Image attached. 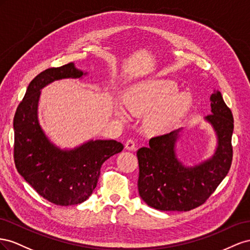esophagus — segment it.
<instances>
[{"instance_id":"1","label":"esophagus","mask_w":250,"mask_h":250,"mask_svg":"<svg viewBox=\"0 0 250 250\" xmlns=\"http://www.w3.org/2000/svg\"><path fill=\"white\" fill-rule=\"evenodd\" d=\"M125 148L129 149V151H134V149L136 148V144H135V141L133 139L126 140V142H125Z\"/></svg>"}]
</instances>
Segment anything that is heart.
Listing matches in <instances>:
<instances>
[{
  "instance_id": "heart-1",
  "label": "heart",
  "mask_w": 250,
  "mask_h": 250,
  "mask_svg": "<svg viewBox=\"0 0 250 250\" xmlns=\"http://www.w3.org/2000/svg\"><path fill=\"white\" fill-rule=\"evenodd\" d=\"M178 85L172 81L152 80L135 84L125 93L126 108L134 115L148 113L146 126L154 134L165 133L184 115L191 104L188 91L177 92ZM117 115L125 118V111L117 106Z\"/></svg>"
}]
</instances>
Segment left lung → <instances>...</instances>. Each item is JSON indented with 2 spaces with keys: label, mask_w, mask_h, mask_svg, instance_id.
I'll list each match as a JSON object with an SVG mask.
<instances>
[{
  "label": "left lung",
  "mask_w": 250,
  "mask_h": 250,
  "mask_svg": "<svg viewBox=\"0 0 250 250\" xmlns=\"http://www.w3.org/2000/svg\"><path fill=\"white\" fill-rule=\"evenodd\" d=\"M211 114L205 120L217 134L211 158L195 167L177 159L175 146L181 129L149 139L137 151L138 191L148 206L159 210L188 211L202 205L228 174L232 161L233 117L220 91L210 96Z\"/></svg>",
  "instance_id": "left-lung-1"
}]
</instances>
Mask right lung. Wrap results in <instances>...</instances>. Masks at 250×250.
<instances>
[{"label":"right lung","mask_w":250,"mask_h":250,"mask_svg":"<svg viewBox=\"0 0 250 250\" xmlns=\"http://www.w3.org/2000/svg\"><path fill=\"white\" fill-rule=\"evenodd\" d=\"M82 70L69 62L49 68L29 83L13 118V158L19 174L49 202L61 206L80 204L95 189L103 163L120 153L116 140H90L73 149L50 142L38 119L41 90L62 78H81Z\"/></svg>","instance_id":"add662e5"}]
</instances>
